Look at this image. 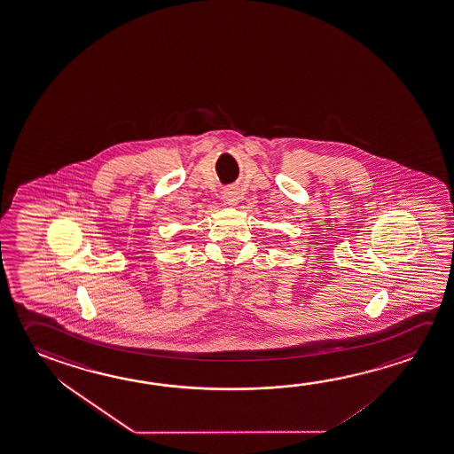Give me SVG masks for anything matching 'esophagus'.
I'll return each instance as SVG.
<instances>
[{"mask_svg": "<svg viewBox=\"0 0 454 454\" xmlns=\"http://www.w3.org/2000/svg\"><path fill=\"white\" fill-rule=\"evenodd\" d=\"M223 198L228 204H236L239 201L238 192L232 189L224 190Z\"/></svg>", "mask_w": 454, "mask_h": 454, "instance_id": "esophagus-1", "label": "esophagus"}]
</instances>
